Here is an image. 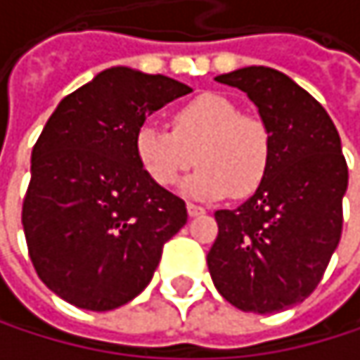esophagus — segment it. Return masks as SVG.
<instances>
[{
  "label": "esophagus",
  "mask_w": 360,
  "mask_h": 360,
  "mask_svg": "<svg viewBox=\"0 0 360 360\" xmlns=\"http://www.w3.org/2000/svg\"><path fill=\"white\" fill-rule=\"evenodd\" d=\"M204 212H206V210H204L202 206H198V204H191V202L187 204V214H189V217H200V214H204Z\"/></svg>",
  "instance_id": "34e87169"
}]
</instances>
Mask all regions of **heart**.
<instances>
[{
    "label": "heart",
    "instance_id": "b5f03b06",
    "mask_svg": "<svg viewBox=\"0 0 360 360\" xmlns=\"http://www.w3.org/2000/svg\"><path fill=\"white\" fill-rule=\"evenodd\" d=\"M171 127L173 131H167L143 122L133 137L135 158L156 185H175L193 158L200 167L181 185L189 198L219 200L231 191L250 193L266 177L273 154L271 131L262 118L242 114L231 100L202 94L173 110Z\"/></svg>",
    "mask_w": 360,
    "mask_h": 360
}]
</instances>
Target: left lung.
<instances>
[{
  "label": "left lung",
  "instance_id": "obj_1",
  "mask_svg": "<svg viewBox=\"0 0 360 360\" xmlns=\"http://www.w3.org/2000/svg\"><path fill=\"white\" fill-rule=\"evenodd\" d=\"M214 81L242 89L271 131L266 177L236 210H217L206 256L219 294L246 313H279L313 294L342 238L348 167L325 108L275 68Z\"/></svg>",
  "mask_w": 360,
  "mask_h": 360
}]
</instances>
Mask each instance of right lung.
<instances>
[{
	"mask_svg": "<svg viewBox=\"0 0 360 360\" xmlns=\"http://www.w3.org/2000/svg\"><path fill=\"white\" fill-rule=\"evenodd\" d=\"M162 75L114 66L66 96L45 122L22 202L39 279L66 302L112 311L146 290L185 202L146 175L133 137L146 116L189 94Z\"/></svg>",
	"mask_w": 360,
	"mask_h": 360,
	"instance_id": "add662e5",
	"label": "right lung"
}]
</instances>
